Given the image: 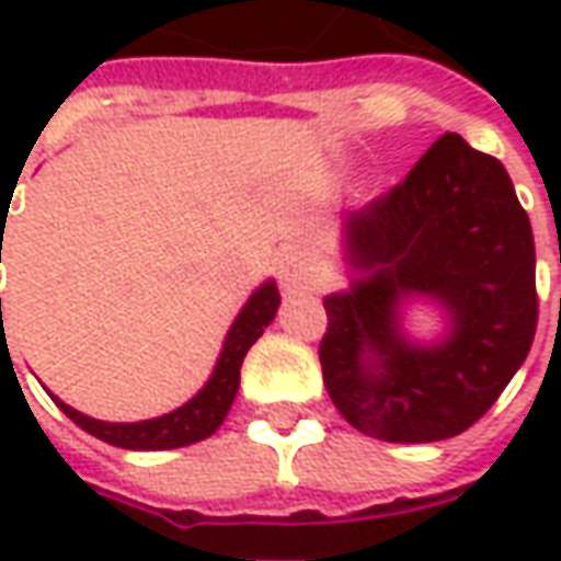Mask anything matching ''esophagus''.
Wrapping results in <instances>:
<instances>
[{
  "instance_id": "esophagus-1",
  "label": "esophagus",
  "mask_w": 561,
  "mask_h": 561,
  "mask_svg": "<svg viewBox=\"0 0 561 561\" xmlns=\"http://www.w3.org/2000/svg\"><path fill=\"white\" fill-rule=\"evenodd\" d=\"M277 277H280V287L287 293L296 290H306L309 287V268H306V259H302V252H280V259H277Z\"/></svg>"
}]
</instances>
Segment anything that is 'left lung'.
Segmentation results:
<instances>
[{
  "mask_svg": "<svg viewBox=\"0 0 561 561\" xmlns=\"http://www.w3.org/2000/svg\"><path fill=\"white\" fill-rule=\"evenodd\" d=\"M350 290L324 299V387L356 431L449 440L506 390L537 331L534 233L500 159L443 134L390 193L343 221ZM405 295L450 314L440 344L398 331Z\"/></svg>",
  "mask_w": 561,
  "mask_h": 561,
  "instance_id": "obj_1",
  "label": "left lung"
}]
</instances>
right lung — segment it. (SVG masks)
<instances>
[{
    "label": "right lung",
    "instance_id": "right-lung-1",
    "mask_svg": "<svg viewBox=\"0 0 561 561\" xmlns=\"http://www.w3.org/2000/svg\"><path fill=\"white\" fill-rule=\"evenodd\" d=\"M2 221H5V211H2ZM5 233V225H2ZM0 262H2V237H0ZM280 306V293L274 287V280L262 284L259 290L249 296V302L243 306V312L233 318L230 331H227L225 346H221V356L218 365L208 377L203 390L196 397L184 402L181 409L168 412L162 419L149 421H134V424H112V421H96L83 412H77L71 405H65L61 399L53 397L61 412L75 421L77 427H83L87 434H93L99 440L121 446V449H178V446H190V443H199L205 437H211L221 421L227 419L233 397H237V387H240V365L247 358L249 346L262 336V331L274 321V312ZM0 321H2V299H0Z\"/></svg>",
    "mask_w": 561,
    "mask_h": 561
}]
</instances>
